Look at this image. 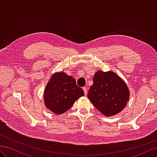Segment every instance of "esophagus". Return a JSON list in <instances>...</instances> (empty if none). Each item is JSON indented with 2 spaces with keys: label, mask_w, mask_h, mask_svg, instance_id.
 <instances>
[{
  "label": "esophagus",
  "mask_w": 157,
  "mask_h": 157,
  "mask_svg": "<svg viewBox=\"0 0 157 157\" xmlns=\"http://www.w3.org/2000/svg\"><path fill=\"white\" fill-rule=\"evenodd\" d=\"M83 91H84V94H85V95H86L87 94V88H86V87H83Z\"/></svg>",
  "instance_id": "1"
}]
</instances>
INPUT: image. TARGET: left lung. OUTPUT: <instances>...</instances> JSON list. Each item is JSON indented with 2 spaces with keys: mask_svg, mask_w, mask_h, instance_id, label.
I'll use <instances>...</instances> for the list:
<instances>
[{
  "mask_svg": "<svg viewBox=\"0 0 157 157\" xmlns=\"http://www.w3.org/2000/svg\"><path fill=\"white\" fill-rule=\"evenodd\" d=\"M87 97L106 117L122 111L129 98V91L123 80L113 72L99 71L94 76V84Z\"/></svg>",
  "mask_w": 157,
  "mask_h": 157,
  "instance_id": "8db88e82",
  "label": "left lung"
}]
</instances>
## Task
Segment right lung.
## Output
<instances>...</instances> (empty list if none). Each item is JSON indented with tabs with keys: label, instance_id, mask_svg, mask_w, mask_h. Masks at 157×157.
Wrapping results in <instances>:
<instances>
[{
	"label": "right lung",
	"instance_id": "obj_1",
	"mask_svg": "<svg viewBox=\"0 0 157 157\" xmlns=\"http://www.w3.org/2000/svg\"><path fill=\"white\" fill-rule=\"evenodd\" d=\"M83 95V90L76 85L71 76L60 72L53 75L47 84L44 101L51 111L60 115L70 109L76 100Z\"/></svg>",
	"mask_w": 157,
	"mask_h": 157
}]
</instances>
